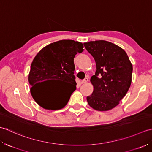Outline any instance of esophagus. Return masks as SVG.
Returning a JSON list of instances; mask_svg holds the SVG:
<instances>
[{
  "instance_id": "esophagus-1",
  "label": "esophagus",
  "mask_w": 152,
  "mask_h": 152,
  "mask_svg": "<svg viewBox=\"0 0 152 152\" xmlns=\"http://www.w3.org/2000/svg\"><path fill=\"white\" fill-rule=\"evenodd\" d=\"M88 78H85L84 79H83L82 81H81V84H85V83H86L88 82Z\"/></svg>"
}]
</instances>
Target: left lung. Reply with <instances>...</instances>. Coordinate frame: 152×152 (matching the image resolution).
Wrapping results in <instances>:
<instances>
[{
  "label": "left lung",
  "instance_id": "left-lung-1",
  "mask_svg": "<svg viewBox=\"0 0 152 152\" xmlns=\"http://www.w3.org/2000/svg\"><path fill=\"white\" fill-rule=\"evenodd\" d=\"M84 46L96 64L91 79L94 90L86 97L90 106L97 111H108L117 106L131 84L132 65L125 51L112 42L95 41Z\"/></svg>",
  "mask_w": 152,
  "mask_h": 152
}]
</instances>
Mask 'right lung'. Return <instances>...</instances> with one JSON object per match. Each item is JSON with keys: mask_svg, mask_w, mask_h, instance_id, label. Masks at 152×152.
<instances>
[{"mask_svg": "<svg viewBox=\"0 0 152 152\" xmlns=\"http://www.w3.org/2000/svg\"><path fill=\"white\" fill-rule=\"evenodd\" d=\"M83 51V43L61 40L46 46L39 52L31 65L29 83L31 94L40 106L46 110L63 108L76 89L74 58ZM60 80L73 86L71 90L53 93L45 85L50 80Z\"/></svg>", "mask_w": 152, "mask_h": 152, "instance_id": "right-lung-1", "label": "right lung"}]
</instances>
